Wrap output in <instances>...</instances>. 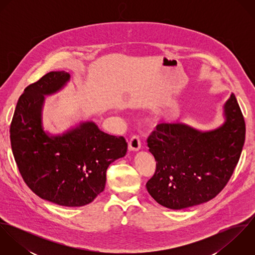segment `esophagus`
<instances>
[{"label": "esophagus", "mask_w": 255, "mask_h": 255, "mask_svg": "<svg viewBox=\"0 0 255 255\" xmlns=\"http://www.w3.org/2000/svg\"><path fill=\"white\" fill-rule=\"evenodd\" d=\"M140 140L137 136H132L129 140H128V150L132 151V152H136L140 149Z\"/></svg>", "instance_id": "esophagus-1"}]
</instances>
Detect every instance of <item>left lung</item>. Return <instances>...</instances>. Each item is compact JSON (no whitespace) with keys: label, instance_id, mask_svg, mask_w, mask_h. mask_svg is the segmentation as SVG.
I'll list each match as a JSON object with an SVG mask.
<instances>
[{"label":"left lung","instance_id":"obj_1","mask_svg":"<svg viewBox=\"0 0 255 255\" xmlns=\"http://www.w3.org/2000/svg\"><path fill=\"white\" fill-rule=\"evenodd\" d=\"M224 123L199 130L183 123H162L149 135L156 170L146 183L162 206L180 210L214 198L229 182L246 139V123L234 93L223 105Z\"/></svg>","mask_w":255,"mask_h":255}]
</instances>
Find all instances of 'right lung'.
I'll list each match as a JSON object with an SVG mask.
<instances>
[{"instance_id": "1", "label": "right lung", "mask_w": 255, "mask_h": 255, "mask_svg": "<svg viewBox=\"0 0 255 255\" xmlns=\"http://www.w3.org/2000/svg\"><path fill=\"white\" fill-rule=\"evenodd\" d=\"M70 79L67 72H51L27 86L17 101L9 136L15 163L29 188L42 199L78 207L104 190L107 169L126 155L128 143L92 121L62 134L44 130L45 96L62 90Z\"/></svg>"}]
</instances>
